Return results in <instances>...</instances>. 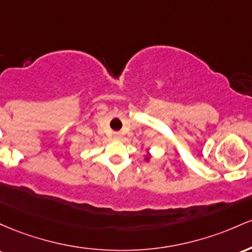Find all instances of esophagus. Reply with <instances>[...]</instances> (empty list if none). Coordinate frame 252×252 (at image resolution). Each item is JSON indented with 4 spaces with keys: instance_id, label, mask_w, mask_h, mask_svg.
<instances>
[{
    "instance_id": "esophagus-1",
    "label": "esophagus",
    "mask_w": 252,
    "mask_h": 252,
    "mask_svg": "<svg viewBox=\"0 0 252 252\" xmlns=\"http://www.w3.org/2000/svg\"><path fill=\"white\" fill-rule=\"evenodd\" d=\"M114 137H115V138H120V137H121L120 132H115V133H114Z\"/></svg>"
}]
</instances>
